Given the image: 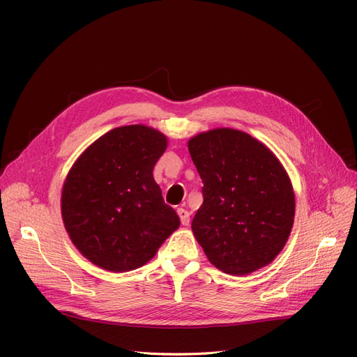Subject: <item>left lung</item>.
<instances>
[{
  "instance_id": "1",
  "label": "left lung",
  "mask_w": 357,
  "mask_h": 357,
  "mask_svg": "<svg viewBox=\"0 0 357 357\" xmlns=\"http://www.w3.org/2000/svg\"><path fill=\"white\" fill-rule=\"evenodd\" d=\"M167 146L158 129L126 125L100 137L74 162L62 188V220L93 265L112 273L142 268L178 229V215L153 178Z\"/></svg>"
}]
</instances>
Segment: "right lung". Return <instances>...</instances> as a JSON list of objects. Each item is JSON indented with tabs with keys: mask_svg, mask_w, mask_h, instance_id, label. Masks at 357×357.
<instances>
[{
	"mask_svg": "<svg viewBox=\"0 0 357 357\" xmlns=\"http://www.w3.org/2000/svg\"><path fill=\"white\" fill-rule=\"evenodd\" d=\"M188 147L204 183L192 231L208 261L231 275L271 264L295 219L284 167L264 143L232 128L201 132Z\"/></svg>",
	"mask_w": 357,
	"mask_h": 357,
	"instance_id": "right-lung-1",
	"label": "right lung"
}]
</instances>
